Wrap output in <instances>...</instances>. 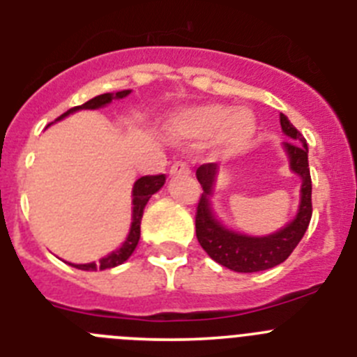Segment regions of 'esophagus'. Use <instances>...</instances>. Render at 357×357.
Returning <instances> with one entry per match:
<instances>
[{
	"label": "esophagus",
	"instance_id": "obj_1",
	"mask_svg": "<svg viewBox=\"0 0 357 357\" xmlns=\"http://www.w3.org/2000/svg\"><path fill=\"white\" fill-rule=\"evenodd\" d=\"M169 173H172V175H182V173H189V166L185 162H182V160H176V162L172 166V169H169Z\"/></svg>",
	"mask_w": 357,
	"mask_h": 357
}]
</instances>
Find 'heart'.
<instances>
[{"label":"heart","instance_id":"heart-1","mask_svg":"<svg viewBox=\"0 0 357 357\" xmlns=\"http://www.w3.org/2000/svg\"><path fill=\"white\" fill-rule=\"evenodd\" d=\"M176 134L188 139H209L211 135L222 146L238 148L247 144L255 132V121L245 109H227L218 103H206L182 110L175 121Z\"/></svg>","mask_w":357,"mask_h":357}]
</instances>
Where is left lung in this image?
Masks as SVG:
<instances>
[{
    "instance_id": "8db88e82",
    "label": "left lung",
    "mask_w": 357,
    "mask_h": 357,
    "mask_svg": "<svg viewBox=\"0 0 357 357\" xmlns=\"http://www.w3.org/2000/svg\"><path fill=\"white\" fill-rule=\"evenodd\" d=\"M280 127L289 137L284 150L289 157V168L302 178L301 204L296 216L280 230L270 236L239 234L223 225L211 209V195L218 175V164H202L197 178L204 193L197 207V238L211 259L222 266L241 273L263 272L268 268L284 263L307 230L313 204H311V173L307 162V144L302 134L293 127L284 114H280Z\"/></svg>"
}]
</instances>
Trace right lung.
Returning a JSON list of instances; mask_svg holds the SVG:
<instances>
[{
    "mask_svg": "<svg viewBox=\"0 0 357 357\" xmlns=\"http://www.w3.org/2000/svg\"><path fill=\"white\" fill-rule=\"evenodd\" d=\"M130 91H118V93H105V94H100V96H94L93 100L89 102H85L84 105H78V107H73L69 109L68 112L61 116V118L56 119H62L66 116L73 114V112H77V110L82 109H100V107H105L107 103H110L112 100H121V98L128 96ZM166 182V176L164 175H146V176H141L137 178L132 188V225H130V232H128L127 239L123 241L121 247L118 250H114L112 254L105 255L100 259V263H87V264H73L75 268L78 270H87V272H93V270H107V268H114L118 264H123L125 261L128 259L132 255V252L135 250L137 247V243H139V236H141V218H143V211L146 207L148 200L151 198V195L157 193L160 188L164 185Z\"/></svg>",
    "mask_w": 357,
    "mask_h": 357,
    "instance_id": "add662e5",
    "label": "right lung"
}]
</instances>
